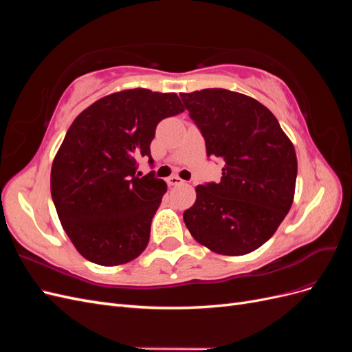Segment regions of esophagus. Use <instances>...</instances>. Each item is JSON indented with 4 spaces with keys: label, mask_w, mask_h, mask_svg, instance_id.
Wrapping results in <instances>:
<instances>
[{
    "label": "esophagus",
    "mask_w": 352,
    "mask_h": 352,
    "mask_svg": "<svg viewBox=\"0 0 352 352\" xmlns=\"http://www.w3.org/2000/svg\"><path fill=\"white\" fill-rule=\"evenodd\" d=\"M167 185L168 186H176V185H180V184H184V180L180 179L179 176H170V177H167Z\"/></svg>",
    "instance_id": "1"
}]
</instances>
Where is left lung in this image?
<instances>
[{"label":"left lung","instance_id":"8db88e82","mask_svg":"<svg viewBox=\"0 0 352 352\" xmlns=\"http://www.w3.org/2000/svg\"><path fill=\"white\" fill-rule=\"evenodd\" d=\"M206 140L225 162L219 184L198 185L184 212L190 235L221 255L260 248L291 210L296 182L294 144L274 114L248 95L212 88L180 94Z\"/></svg>","mask_w":352,"mask_h":352}]
</instances>
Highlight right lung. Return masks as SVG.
Returning a JSON list of instances; mask_svg holds the SVG:
<instances>
[{"label":"right lung","instance_id":"right-lung-1","mask_svg":"<svg viewBox=\"0 0 352 352\" xmlns=\"http://www.w3.org/2000/svg\"><path fill=\"white\" fill-rule=\"evenodd\" d=\"M182 111L175 92L135 88L105 95L73 120L52 162L51 197L88 261L111 267L146 248L167 185L153 173L136 176V162L153 163L157 124Z\"/></svg>","mask_w":352,"mask_h":352}]
</instances>
